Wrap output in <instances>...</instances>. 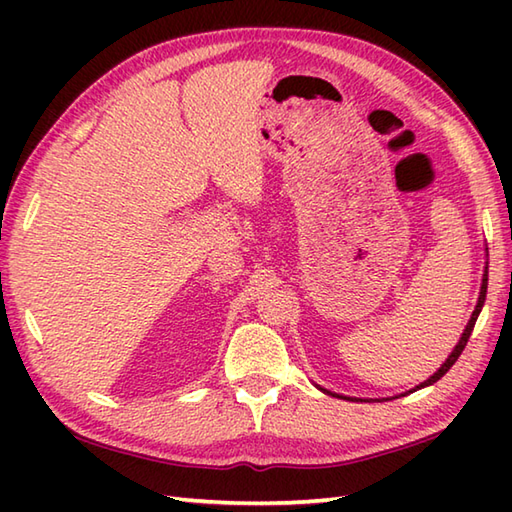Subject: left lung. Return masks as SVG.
Instances as JSON below:
<instances>
[{
	"mask_svg": "<svg viewBox=\"0 0 512 512\" xmlns=\"http://www.w3.org/2000/svg\"><path fill=\"white\" fill-rule=\"evenodd\" d=\"M486 253H488V248H486ZM488 257V255H486ZM486 288H488V262H486V266H484V275H482V286H480V297H477V303H475V310H473V314H471V319H469V323H466V328H464V332H462V336H460V341H458V345L453 347V352L449 354V358L447 361H444L442 365H440V369L438 372H433V376H429L427 380H424V383H420V385H416L413 389H409V391H405V394H400V396H407V394H413V391H418V389H422V387H429V385H433V383H438V380L449 372V369L453 367V363L458 361L460 358V354H462V350L466 347V343H469V336H471V332H473V328H475V321H477V317H480V312H482V308H484V301H486ZM319 387V385H317ZM323 394H328V396H336V398H343V400H367V398H352V396H341V394H336V391H330V389H325V387H319ZM394 398H398V396H394ZM372 400V398H369ZM376 400H391V398H376Z\"/></svg>",
	"mask_w": 512,
	"mask_h": 512,
	"instance_id": "left-lung-1",
	"label": "left lung"
}]
</instances>
